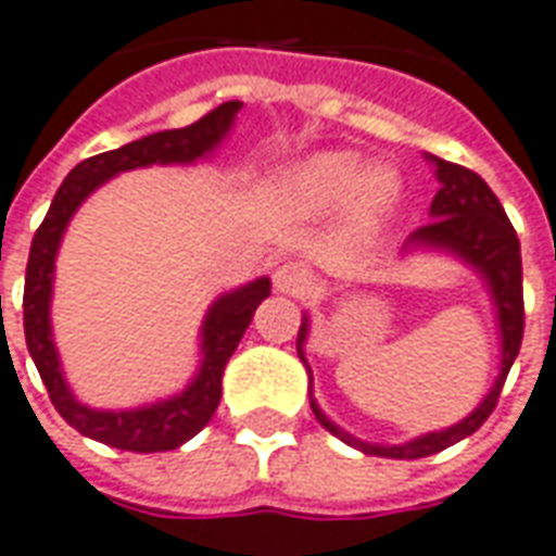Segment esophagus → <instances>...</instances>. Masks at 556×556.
Wrapping results in <instances>:
<instances>
[{
    "mask_svg": "<svg viewBox=\"0 0 556 556\" xmlns=\"http://www.w3.org/2000/svg\"><path fill=\"white\" fill-rule=\"evenodd\" d=\"M274 289L279 294H291V298H300L312 289V274L298 262H286L274 270Z\"/></svg>",
    "mask_w": 556,
    "mask_h": 556,
    "instance_id": "34e87169",
    "label": "esophagus"
}]
</instances>
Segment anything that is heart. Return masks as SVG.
I'll return each mask as SVG.
<instances>
[{
  "mask_svg": "<svg viewBox=\"0 0 556 556\" xmlns=\"http://www.w3.org/2000/svg\"><path fill=\"white\" fill-rule=\"evenodd\" d=\"M282 200L294 212L315 215L344 205L356 229L380 224L397 197V176L389 167H365L356 152L324 150L294 162L279 182Z\"/></svg>",
  "mask_w": 556,
  "mask_h": 556,
  "instance_id": "1",
  "label": "heart"
}]
</instances>
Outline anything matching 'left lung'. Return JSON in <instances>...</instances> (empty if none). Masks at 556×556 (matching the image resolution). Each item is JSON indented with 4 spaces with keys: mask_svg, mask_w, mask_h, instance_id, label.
<instances>
[{
    "mask_svg": "<svg viewBox=\"0 0 556 556\" xmlns=\"http://www.w3.org/2000/svg\"><path fill=\"white\" fill-rule=\"evenodd\" d=\"M427 162L435 167V179H439V191H435L433 203H430V224L415 229L413 236L404 241L401 253H415V250H439L447 256H456L466 262L480 279L486 282L489 298L495 303L497 332H501V371L489 394L477 404L471 415L454 427L445 430H433V433L415 435L409 442L401 445H374L365 439H356L348 430H341L336 421H330L318 401L312 397V371L303 344L309 339V318L303 315L298 332V356L309 371V404L320 427H327L332 435H339L344 445L356 447L368 456H389V459H421V456L439 454L445 447L463 442L471 435L477 427L486 421L492 409H495L504 380H507L513 362L519 356L521 336H525V300H521V247L516 238V229L509 224L504 205L497 203V197L475 170L451 164L439 155L427 152Z\"/></svg>",
    "mask_w": 556,
    "mask_h": 556,
    "instance_id": "8db88e82",
    "label": "left lung"
}]
</instances>
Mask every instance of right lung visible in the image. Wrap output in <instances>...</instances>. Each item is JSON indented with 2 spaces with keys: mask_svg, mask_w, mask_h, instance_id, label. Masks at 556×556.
<instances>
[{
  "mask_svg": "<svg viewBox=\"0 0 556 556\" xmlns=\"http://www.w3.org/2000/svg\"><path fill=\"white\" fill-rule=\"evenodd\" d=\"M238 111H241V102H224L185 129L155 131L141 141L126 143L121 150L85 159L61 182L43 224L31 238L26 291H23V327H26L28 353L40 371V380L47 386L49 401L55 404L61 418L70 427H76L81 435L97 439L102 445L135 451V454H159V451H174V447L185 445L188 439H194L212 421V415L220 404V380H224L226 362L236 353L238 341L250 327L258 303L270 294V279H253L241 289L220 294L208 306L203 327H200V356L203 359H200L194 380L188 382L182 392L155 401V404L135 406V409H93V406L81 404L67 386L59 348L52 341L49 303H52V279H55V256H59L61 238L67 232L70 217L76 215V208L100 185L109 182L111 176L126 174L135 167H152V164H194L208 159L229 135Z\"/></svg>",
  "mask_w": 556,
  "mask_h": 556,
  "instance_id": "1",
  "label": "right lung"
}]
</instances>
